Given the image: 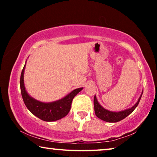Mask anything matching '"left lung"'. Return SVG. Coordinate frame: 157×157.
I'll list each match as a JSON object with an SVG mask.
<instances>
[{
  "instance_id": "1",
  "label": "left lung",
  "mask_w": 157,
  "mask_h": 157,
  "mask_svg": "<svg viewBox=\"0 0 157 157\" xmlns=\"http://www.w3.org/2000/svg\"><path fill=\"white\" fill-rule=\"evenodd\" d=\"M143 91L141 92L140 96L138 98V101L134 106L131 108L124 109V110L120 111H109L108 109L104 108L99 103H98L96 95L94 98V111H95V114L98 119L103 120V121L106 122H110V123H116V122L121 121L122 119H125L126 117L131 114L135 109L138 106L139 101L141 99V96H142Z\"/></svg>"
}]
</instances>
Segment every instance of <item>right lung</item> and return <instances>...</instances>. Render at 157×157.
<instances>
[{
  "instance_id": "add662e5",
  "label": "right lung",
  "mask_w": 157,
  "mask_h": 157,
  "mask_svg": "<svg viewBox=\"0 0 157 157\" xmlns=\"http://www.w3.org/2000/svg\"><path fill=\"white\" fill-rule=\"evenodd\" d=\"M27 61V60H26ZM26 61L21 75L20 86L23 100L27 109L36 117L45 121H55L65 117L70 111L73 98L83 88H78L71 91L61 99L52 102H43L36 100L28 93L24 84V71Z\"/></svg>"
}]
</instances>
